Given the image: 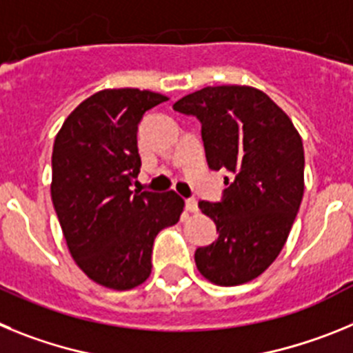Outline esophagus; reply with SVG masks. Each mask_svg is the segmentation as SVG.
<instances>
[{
  "label": "esophagus",
  "mask_w": 353,
  "mask_h": 353,
  "mask_svg": "<svg viewBox=\"0 0 353 353\" xmlns=\"http://www.w3.org/2000/svg\"><path fill=\"white\" fill-rule=\"evenodd\" d=\"M185 208L189 212H198V201L194 198H187L185 199Z\"/></svg>",
  "instance_id": "1"
}]
</instances>
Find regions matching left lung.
<instances>
[{
  "label": "left lung",
  "mask_w": 353,
  "mask_h": 353,
  "mask_svg": "<svg viewBox=\"0 0 353 353\" xmlns=\"http://www.w3.org/2000/svg\"><path fill=\"white\" fill-rule=\"evenodd\" d=\"M173 109L199 120L208 168L232 173L221 201L198 203L219 236L196 249V267L219 286L251 281L281 252L301 207V136L285 111L251 86H207Z\"/></svg>",
  "instance_id": "8db88e82"
}]
</instances>
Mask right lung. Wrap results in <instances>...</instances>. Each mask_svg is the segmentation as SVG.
Masks as SVG:
<instances>
[{
	"label": "right lung",
	"instance_id": "right-lung-1",
	"mask_svg": "<svg viewBox=\"0 0 353 353\" xmlns=\"http://www.w3.org/2000/svg\"><path fill=\"white\" fill-rule=\"evenodd\" d=\"M168 97L102 90L65 120L52 146L51 198L72 258L90 279L130 290L148 279L161 230L179 223L176 192L132 191L141 157L138 125Z\"/></svg>",
	"mask_w": 353,
	"mask_h": 353
}]
</instances>
